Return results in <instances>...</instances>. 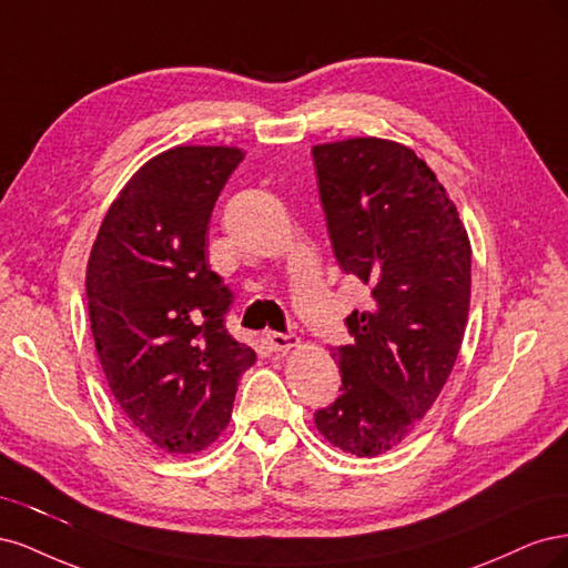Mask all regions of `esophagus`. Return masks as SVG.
<instances>
[{
    "label": "esophagus",
    "mask_w": 568,
    "mask_h": 568,
    "mask_svg": "<svg viewBox=\"0 0 568 568\" xmlns=\"http://www.w3.org/2000/svg\"><path fill=\"white\" fill-rule=\"evenodd\" d=\"M265 341L270 351L274 353H288L291 348L298 346V336L296 334H280V332H267Z\"/></svg>",
    "instance_id": "1"
}]
</instances>
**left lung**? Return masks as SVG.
<instances>
[{"label":"left lung","instance_id":"left-lung-1","mask_svg":"<svg viewBox=\"0 0 568 568\" xmlns=\"http://www.w3.org/2000/svg\"><path fill=\"white\" fill-rule=\"evenodd\" d=\"M341 270L369 288L334 348L341 395L315 412L334 448L376 457L403 443L455 367L471 298V244L445 186L415 151L379 136L313 146Z\"/></svg>","mask_w":568,"mask_h":568}]
</instances>
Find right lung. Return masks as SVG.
I'll return each instance as SVG.
<instances>
[{
    "instance_id": "obj_1",
    "label": "right lung",
    "mask_w": 568,
    "mask_h": 568,
    "mask_svg": "<svg viewBox=\"0 0 568 568\" xmlns=\"http://www.w3.org/2000/svg\"><path fill=\"white\" fill-rule=\"evenodd\" d=\"M236 146H175L146 161L101 222L88 261V311L101 369L123 415L170 455L225 432L255 353L225 329L232 294L205 263Z\"/></svg>"
}]
</instances>
